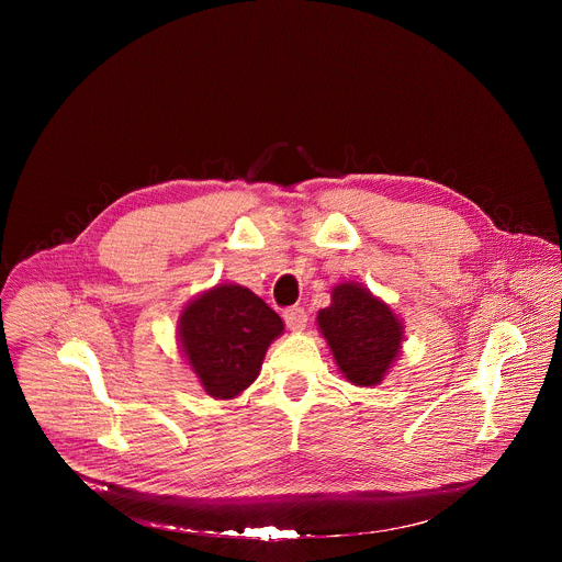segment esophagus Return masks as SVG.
Instances as JSON below:
<instances>
[{"mask_svg": "<svg viewBox=\"0 0 562 562\" xmlns=\"http://www.w3.org/2000/svg\"><path fill=\"white\" fill-rule=\"evenodd\" d=\"M282 317H284V323H286V327H289L291 331H302V329L306 327V311H304L302 306H289V308H284Z\"/></svg>", "mask_w": 562, "mask_h": 562, "instance_id": "34e87169", "label": "esophagus"}]
</instances>
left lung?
<instances>
[{
    "instance_id": "obj_1",
    "label": "left lung",
    "mask_w": 562,
    "mask_h": 562,
    "mask_svg": "<svg viewBox=\"0 0 562 562\" xmlns=\"http://www.w3.org/2000/svg\"><path fill=\"white\" fill-rule=\"evenodd\" d=\"M317 325L345 373L358 386L378 384L403 342V325L391 308L362 284H338L331 306L317 313Z\"/></svg>"
}]
</instances>
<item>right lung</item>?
<instances>
[{
    "mask_svg": "<svg viewBox=\"0 0 562 562\" xmlns=\"http://www.w3.org/2000/svg\"><path fill=\"white\" fill-rule=\"evenodd\" d=\"M282 331L280 315L262 297L239 284H220L189 302L178 334L204 391L228 400L258 378Z\"/></svg>",
    "mask_w": 562,
    "mask_h": 562,
    "instance_id": "obj_1",
    "label": "right lung"
}]
</instances>
